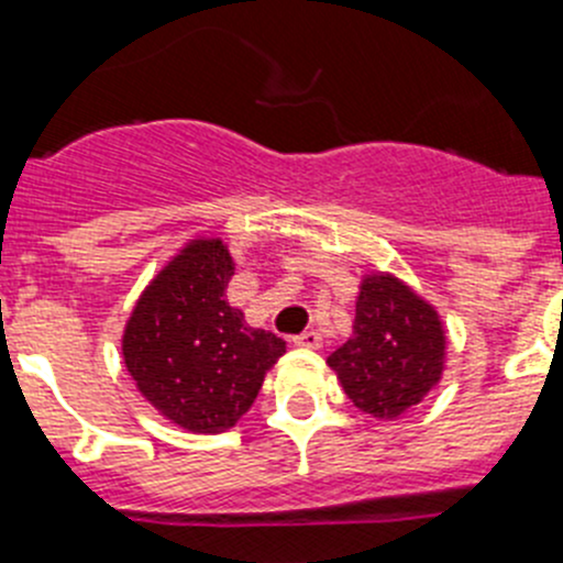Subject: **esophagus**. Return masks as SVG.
Here are the masks:
<instances>
[{
  "mask_svg": "<svg viewBox=\"0 0 563 563\" xmlns=\"http://www.w3.org/2000/svg\"><path fill=\"white\" fill-rule=\"evenodd\" d=\"M291 343L297 345V349H310V351H316L318 345H321V334H318L316 329H305L302 334H294Z\"/></svg>",
  "mask_w": 563,
  "mask_h": 563,
  "instance_id": "obj_1",
  "label": "esophagus"
}]
</instances>
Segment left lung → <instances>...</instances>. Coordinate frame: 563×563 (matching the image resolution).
Listing matches in <instances>:
<instances>
[{"label":"left lung","instance_id":"8db88e82","mask_svg":"<svg viewBox=\"0 0 563 563\" xmlns=\"http://www.w3.org/2000/svg\"><path fill=\"white\" fill-rule=\"evenodd\" d=\"M360 411L400 419L441 384L446 327L435 305L387 269L365 272L356 291L354 338L327 356Z\"/></svg>","mask_w":563,"mask_h":563}]
</instances>
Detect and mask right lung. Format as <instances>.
I'll list each match as a JSON object with an SVG mask.
<instances>
[{"mask_svg": "<svg viewBox=\"0 0 563 563\" xmlns=\"http://www.w3.org/2000/svg\"><path fill=\"white\" fill-rule=\"evenodd\" d=\"M236 264L220 236H192L146 283L122 332L135 389L187 433L234 428L286 340L250 327L225 288Z\"/></svg>", "mask_w": 563, "mask_h": 563, "instance_id": "right-lung-1", "label": "right lung"}]
</instances>
